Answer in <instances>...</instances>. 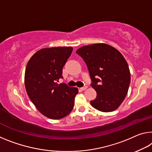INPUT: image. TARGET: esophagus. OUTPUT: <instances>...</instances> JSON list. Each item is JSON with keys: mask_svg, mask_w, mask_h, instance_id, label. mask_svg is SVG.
I'll return each mask as SVG.
<instances>
[{"mask_svg": "<svg viewBox=\"0 0 152 152\" xmlns=\"http://www.w3.org/2000/svg\"><path fill=\"white\" fill-rule=\"evenodd\" d=\"M87 88H88L87 86H84V87H82V88H80V89H81L82 91H85L86 89H87Z\"/></svg>", "mask_w": 152, "mask_h": 152, "instance_id": "34e87169", "label": "esophagus"}]
</instances>
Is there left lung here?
<instances>
[{
    "label": "left lung",
    "mask_w": 152,
    "mask_h": 152,
    "mask_svg": "<svg viewBox=\"0 0 152 152\" xmlns=\"http://www.w3.org/2000/svg\"><path fill=\"white\" fill-rule=\"evenodd\" d=\"M85 61L97 97L91 105L103 112L115 110L128 93L131 73L120 51L105 43L86 45L76 50Z\"/></svg>",
    "instance_id": "obj_1"
}]
</instances>
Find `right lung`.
I'll list each match as a JSON object with an SVG mask.
<instances>
[{
	"label": "right lung",
	"mask_w": 152,
	"mask_h": 152,
	"mask_svg": "<svg viewBox=\"0 0 152 152\" xmlns=\"http://www.w3.org/2000/svg\"><path fill=\"white\" fill-rule=\"evenodd\" d=\"M72 50V47L42 49L31 57L26 67L24 83L28 97L50 119L63 118L74 107L78 89L55 83L62 78V69Z\"/></svg>",
	"instance_id": "add662e5"
}]
</instances>
